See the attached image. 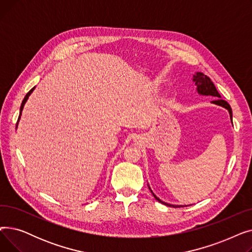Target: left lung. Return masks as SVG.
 <instances>
[{
	"instance_id": "obj_1",
	"label": "left lung",
	"mask_w": 252,
	"mask_h": 252,
	"mask_svg": "<svg viewBox=\"0 0 252 252\" xmlns=\"http://www.w3.org/2000/svg\"><path fill=\"white\" fill-rule=\"evenodd\" d=\"M193 82L195 83L196 91H197V93H198V94H199V95H202V96H213V97L218 98V99H216V100H214V101H211V103H214V104H216V105H219V106H221V107H223V108H226V109L229 111L230 118H231V123L233 124V121H232L233 114H232V108H231V106L228 104V102H226L224 100H221V99H220L221 97H220V95L219 94V92H218L216 86L214 85V83L211 82V79H210L207 75L203 74L202 72H196L195 74H193ZM148 188L150 189L151 193L153 194L154 198H155V199H156L157 201H159V202H161V203H163V204H165V205H167V206H173V207H181V206H184V205H174V204H169V203L163 202L162 200H160L159 198H158V197L152 192L151 188L149 187V185H148ZM186 206H187V205H186Z\"/></svg>"
}]
</instances>
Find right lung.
Here are the masks:
<instances>
[{"label": "right lung", "mask_w": 252, "mask_h": 252, "mask_svg": "<svg viewBox=\"0 0 252 252\" xmlns=\"http://www.w3.org/2000/svg\"><path fill=\"white\" fill-rule=\"evenodd\" d=\"M35 89V87H33L28 94L25 95V97H24V99H23V101H22V103H21V106H20V113H19V117H18V121H17V124H16V128H17V126H18V123H19V119H20V117H21V113H22V110H23V107H24V105H25V103H26V101H28V99H29V97L31 96V94L33 92V90Z\"/></svg>", "instance_id": "right-lung-1"}]
</instances>
